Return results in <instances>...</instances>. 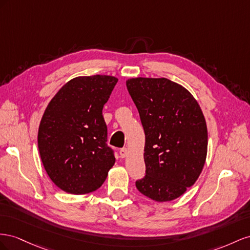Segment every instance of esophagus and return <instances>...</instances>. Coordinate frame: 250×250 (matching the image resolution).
I'll return each instance as SVG.
<instances>
[{"instance_id": "1", "label": "esophagus", "mask_w": 250, "mask_h": 250, "mask_svg": "<svg viewBox=\"0 0 250 250\" xmlns=\"http://www.w3.org/2000/svg\"><path fill=\"white\" fill-rule=\"evenodd\" d=\"M119 154H120V157H121V158H125L126 155H127V149H126L125 147H124V148H120Z\"/></svg>"}]
</instances>
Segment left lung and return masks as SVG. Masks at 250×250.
<instances>
[{
  "instance_id": "obj_1",
  "label": "left lung",
  "mask_w": 250,
  "mask_h": 250,
  "mask_svg": "<svg viewBox=\"0 0 250 250\" xmlns=\"http://www.w3.org/2000/svg\"><path fill=\"white\" fill-rule=\"evenodd\" d=\"M126 88L146 134V176L135 184L152 200L172 201L196 182L204 167L203 113L187 89L167 78H132Z\"/></svg>"
}]
</instances>
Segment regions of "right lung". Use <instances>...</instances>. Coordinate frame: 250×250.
I'll use <instances>...</instances> for the list:
<instances>
[{
	"instance_id": "right-lung-1",
	"label": "right lung",
	"mask_w": 250,
	"mask_h": 250,
	"mask_svg": "<svg viewBox=\"0 0 250 250\" xmlns=\"http://www.w3.org/2000/svg\"><path fill=\"white\" fill-rule=\"evenodd\" d=\"M116 83L106 75L73 78L42 115L38 135L42 162L50 179L69 194L96 190L115 163L103 109Z\"/></svg>"
}]
</instances>
